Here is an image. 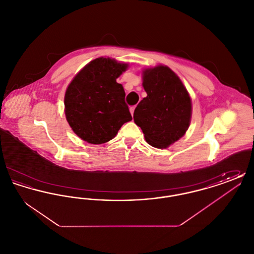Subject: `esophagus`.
<instances>
[{
    "mask_svg": "<svg viewBox=\"0 0 254 254\" xmlns=\"http://www.w3.org/2000/svg\"><path fill=\"white\" fill-rule=\"evenodd\" d=\"M135 106H133V107H130V109H129V110H130V113H131V115H133V113H134V110H135Z\"/></svg>",
    "mask_w": 254,
    "mask_h": 254,
    "instance_id": "esophagus-1",
    "label": "esophagus"
}]
</instances>
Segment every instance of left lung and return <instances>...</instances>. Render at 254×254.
<instances>
[{
	"label": "left lung",
	"mask_w": 254,
	"mask_h": 254,
	"mask_svg": "<svg viewBox=\"0 0 254 254\" xmlns=\"http://www.w3.org/2000/svg\"><path fill=\"white\" fill-rule=\"evenodd\" d=\"M143 86L147 96L134 110V122L149 145L168 147L189 128L190 97L179 77L164 65L145 70Z\"/></svg>",
	"instance_id": "obj_1"
}]
</instances>
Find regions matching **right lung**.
Listing matches in <instances>:
<instances>
[{"label": "right lung", "mask_w": 254, "mask_h": 254, "mask_svg": "<svg viewBox=\"0 0 254 254\" xmlns=\"http://www.w3.org/2000/svg\"><path fill=\"white\" fill-rule=\"evenodd\" d=\"M127 65L109 58L90 62L68 85L65 116L73 131L85 142L99 145L113 139L132 116L126 93L116 79Z\"/></svg>", "instance_id": "add662e5"}]
</instances>
